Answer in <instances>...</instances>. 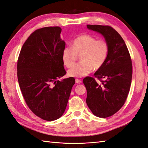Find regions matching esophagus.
<instances>
[{
	"instance_id": "esophagus-1",
	"label": "esophagus",
	"mask_w": 148,
	"mask_h": 148,
	"mask_svg": "<svg viewBox=\"0 0 148 148\" xmlns=\"http://www.w3.org/2000/svg\"><path fill=\"white\" fill-rule=\"evenodd\" d=\"M75 82H76V83H78V84L82 83V81L80 80V79H75Z\"/></svg>"
}]
</instances>
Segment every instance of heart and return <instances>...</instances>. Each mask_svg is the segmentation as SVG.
I'll return each instance as SVG.
<instances>
[{
  "instance_id": "b5f03b06",
  "label": "heart",
  "mask_w": 148,
  "mask_h": 148,
  "mask_svg": "<svg viewBox=\"0 0 148 148\" xmlns=\"http://www.w3.org/2000/svg\"><path fill=\"white\" fill-rule=\"evenodd\" d=\"M109 53V45L104 40H97L88 34L76 38L72 48L65 47L62 52L64 65L71 68L81 56V63L68 71V75L73 77H83L90 74L92 70H98L103 66Z\"/></svg>"
}]
</instances>
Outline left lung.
<instances>
[{
	"instance_id": "8db88e82",
	"label": "left lung",
	"mask_w": 148,
	"mask_h": 148,
	"mask_svg": "<svg viewBox=\"0 0 148 148\" xmlns=\"http://www.w3.org/2000/svg\"><path fill=\"white\" fill-rule=\"evenodd\" d=\"M89 30L101 34L109 45L103 66L93 77L83 79L87 91L86 102L96 116L107 118L121 108L129 93L132 79V62L126 43L110 26L87 25Z\"/></svg>"
}]
</instances>
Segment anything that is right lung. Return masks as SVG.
I'll return each instance as SVG.
<instances>
[{"label":"right lung","instance_id":"obj_1","mask_svg":"<svg viewBox=\"0 0 148 148\" xmlns=\"http://www.w3.org/2000/svg\"><path fill=\"white\" fill-rule=\"evenodd\" d=\"M60 27L36 30L23 45L17 62L20 88L27 106L38 117L54 121L64 113L73 86L62 60L65 42Z\"/></svg>","mask_w":148,"mask_h":148}]
</instances>
